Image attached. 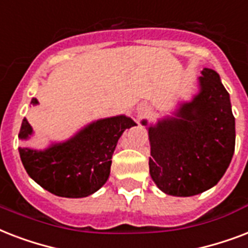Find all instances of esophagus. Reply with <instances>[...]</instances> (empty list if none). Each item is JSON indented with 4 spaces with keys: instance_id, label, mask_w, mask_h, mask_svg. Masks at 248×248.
I'll list each match as a JSON object with an SVG mask.
<instances>
[{
    "instance_id": "1",
    "label": "esophagus",
    "mask_w": 248,
    "mask_h": 248,
    "mask_svg": "<svg viewBox=\"0 0 248 248\" xmlns=\"http://www.w3.org/2000/svg\"><path fill=\"white\" fill-rule=\"evenodd\" d=\"M148 110H149V108H148V105L145 104H141L139 108H138V113H139L140 116H143V114L148 113Z\"/></svg>"
}]
</instances>
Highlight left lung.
Segmentation results:
<instances>
[{
    "mask_svg": "<svg viewBox=\"0 0 248 248\" xmlns=\"http://www.w3.org/2000/svg\"><path fill=\"white\" fill-rule=\"evenodd\" d=\"M200 91L180 104L175 117L148 127L149 172L162 192L190 197L219 183L235 147L231 97L219 75L203 68ZM141 124L147 126V121Z\"/></svg>",
    "mask_w": 248,
    "mask_h": 248,
    "instance_id": "1",
    "label": "left lung"
}]
</instances>
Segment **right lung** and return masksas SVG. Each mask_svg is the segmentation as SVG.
Wrapping results in <instances>:
<instances>
[{"label": "right lung", "mask_w": 248, "mask_h": 248, "mask_svg": "<svg viewBox=\"0 0 248 248\" xmlns=\"http://www.w3.org/2000/svg\"><path fill=\"white\" fill-rule=\"evenodd\" d=\"M31 104H38V100L32 99ZM132 126L136 124L130 117L103 118L67 141L52 144L45 151L21 147L19 155L25 171L42 188L55 196L82 198L107 183L118 139ZM32 134V126L24 118L19 138L27 140Z\"/></svg>", "instance_id": "add662e5"}]
</instances>
